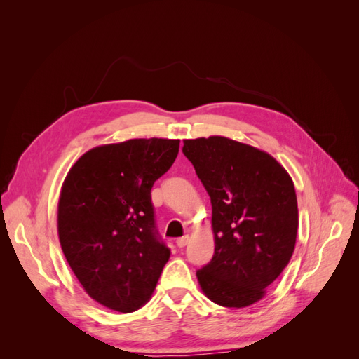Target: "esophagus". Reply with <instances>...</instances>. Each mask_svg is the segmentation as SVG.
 <instances>
[{"instance_id":"obj_1","label":"esophagus","mask_w":359,"mask_h":359,"mask_svg":"<svg viewBox=\"0 0 359 359\" xmlns=\"http://www.w3.org/2000/svg\"><path fill=\"white\" fill-rule=\"evenodd\" d=\"M189 244V236L186 235V236H181V238H178L177 240V245L180 247V248H182V247H186Z\"/></svg>"}]
</instances>
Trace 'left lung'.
Masks as SVG:
<instances>
[{
	"label": "left lung",
	"instance_id": "8db88e82",
	"mask_svg": "<svg viewBox=\"0 0 359 359\" xmlns=\"http://www.w3.org/2000/svg\"><path fill=\"white\" fill-rule=\"evenodd\" d=\"M182 153L212 205L215 248L211 262L196 271L201 289L223 307L252 306L295 248L293 181L265 151L223 136L184 140Z\"/></svg>",
	"mask_w": 359,
	"mask_h": 359
}]
</instances>
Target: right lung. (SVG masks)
I'll list each match as a JSON object with an SVG mask.
<instances>
[{
	"instance_id": "right-lung-1",
	"label": "right lung",
	"mask_w": 359,
	"mask_h": 359,
	"mask_svg": "<svg viewBox=\"0 0 359 359\" xmlns=\"http://www.w3.org/2000/svg\"><path fill=\"white\" fill-rule=\"evenodd\" d=\"M178 139L95 147L74 163L58 201L62 253L88 295L130 313L154 292L170 250L157 232L151 189L178 156Z\"/></svg>"
}]
</instances>
